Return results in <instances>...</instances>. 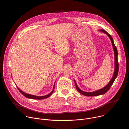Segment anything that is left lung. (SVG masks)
Listing matches in <instances>:
<instances>
[{"instance_id":"8db88e82","label":"left lung","mask_w":129,"mask_h":129,"mask_svg":"<svg viewBox=\"0 0 129 129\" xmlns=\"http://www.w3.org/2000/svg\"><path fill=\"white\" fill-rule=\"evenodd\" d=\"M99 31H102L105 34H106L108 37L109 38V39L111 40V42L112 43V45L113 46V48L114 50V73L113 77L112 78V79H111V80L110 81V82L108 83V84L105 86L104 88L100 89L99 90H98L96 91H93V92H85L83 90H82L81 89H80L79 87L78 86V85L76 83V80L74 79L75 81V85H76V87L77 88V90H78V92L80 93H81L82 94L85 95V96H98V95H102L104 94L105 93H106L109 90V89L111 87V86H112V85L113 84V82H114L115 80L116 79L117 75H118V60H117V56H118V52H117V48L116 47V46H115V44L114 43V41L112 39V37H111V36L110 35V34H109L106 30H105L104 29H99Z\"/></svg>"}]
</instances>
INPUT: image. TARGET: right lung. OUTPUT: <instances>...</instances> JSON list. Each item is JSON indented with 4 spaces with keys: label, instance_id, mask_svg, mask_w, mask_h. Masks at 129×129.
<instances>
[{
    "label": "right lung",
    "instance_id": "obj_1",
    "mask_svg": "<svg viewBox=\"0 0 129 129\" xmlns=\"http://www.w3.org/2000/svg\"><path fill=\"white\" fill-rule=\"evenodd\" d=\"M55 84V83H54ZM54 85H53V89L51 91V92H50L49 94L46 95H44V96H37V95H31V94H27L25 92H23V91H22L21 90H20L19 88H18L17 86V88L18 89V90H19L20 91V92L26 98H28V99H35V100H43V99H46V98H48V97H49L52 94V93L53 92V91H54Z\"/></svg>",
    "mask_w": 129,
    "mask_h": 129
}]
</instances>
